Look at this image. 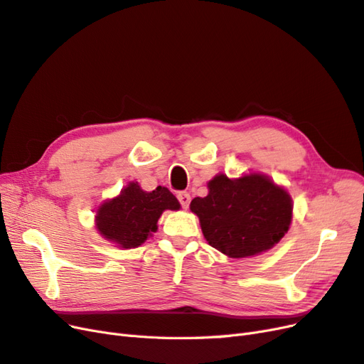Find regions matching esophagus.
I'll use <instances>...</instances> for the list:
<instances>
[{"label":"esophagus","instance_id":"esophagus-1","mask_svg":"<svg viewBox=\"0 0 364 364\" xmlns=\"http://www.w3.org/2000/svg\"><path fill=\"white\" fill-rule=\"evenodd\" d=\"M178 199H179V203H181V206L182 208H188L190 206V202H191V196L186 193V191H181L179 194H178Z\"/></svg>","mask_w":364,"mask_h":364}]
</instances>
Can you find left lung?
<instances>
[{"mask_svg": "<svg viewBox=\"0 0 364 364\" xmlns=\"http://www.w3.org/2000/svg\"><path fill=\"white\" fill-rule=\"evenodd\" d=\"M209 194L191 200L202 232L214 249L246 258L273 247L289 230L293 205L289 193L259 174L230 181L218 174Z\"/></svg>", "mask_w": 364, "mask_h": 364, "instance_id": "1", "label": "left lung"}]
</instances>
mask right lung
Here are the masks:
<instances>
[{
	"mask_svg": "<svg viewBox=\"0 0 364 364\" xmlns=\"http://www.w3.org/2000/svg\"><path fill=\"white\" fill-rule=\"evenodd\" d=\"M179 208L178 199L165 186L147 193L130 182L118 197L98 208L97 229L119 247H138L158 229V218L165 209Z\"/></svg>",
	"mask_w": 364,
	"mask_h": 364,
	"instance_id": "obj_1",
	"label": "right lung"
}]
</instances>
